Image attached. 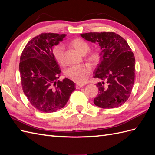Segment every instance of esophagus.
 <instances>
[{
	"instance_id": "esophagus-1",
	"label": "esophagus",
	"mask_w": 155,
	"mask_h": 155,
	"mask_svg": "<svg viewBox=\"0 0 155 155\" xmlns=\"http://www.w3.org/2000/svg\"><path fill=\"white\" fill-rule=\"evenodd\" d=\"M84 84H76L75 85V87H76V89H80V88H81V87H82L83 86H84Z\"/></svg>"
}]
</instances>
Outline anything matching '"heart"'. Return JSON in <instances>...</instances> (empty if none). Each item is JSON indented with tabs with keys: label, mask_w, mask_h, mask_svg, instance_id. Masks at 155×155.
<instances>
[{
	"label": "heart",
	"mask_w": 155,
	"mask_h": 155,
	"mask_svg": "<svg viewBox=\"0 0 155 155\" xmlns=\"http://www.w3.org/2000/svg\"><path fill=\"white\" fill-rule=\"evenodd\" d=\"M69 45L82 55L85 54L90 48L89 44L85 40L80 37L71 40ZM52 52L56 62L61 66L64 65V51L62 45H56L52 48ZM85 59L90 64V65L95 67L99 64L101 61V52L99 50L90 51L85 56ZM91 71V68L89 64H85L73 66L69 68L65 71V75L71 80L80 84L87 80Z\"/></svg>",
	"instance_id": "1"
}]
</instances>
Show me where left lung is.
Masks as SVG:
<instances>
[{
  "label": "left lung",
  "mask_w": 155,
  "mask_h": 155,
  "mask_svg": "<svg viewBox=\"0 0 155 155\" xmlns=\"http://www.w3.org/2000/svg\"><path fill=\"white\" fill-rule=\"evenodd\" d=\"M85 39L101 47V60L94 78L103 80L96 85L99 94L94 104L102 108H114L125 103L135 81V56L126 41L114 32L81 34Z\"/></svg>",
  "instance_id": "8db88e82"
}]
</instances>
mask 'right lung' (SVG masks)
I'll return each mask as SVG.
<instances>
[{"label": "right lung", "instance_id": "right-lung-1", "mask_svg": "<svg viewBox=\"0 0 155 155\" xmlns=\"http://www.w3.org/2000/svg\"><path fill=\"white\" fill-rule=\"evenodd\" d=\"M66 34L43 33L25 45L20 56L19 70L22 89L32 106L43 112H54L62 108L75 89L69 79L58 80L59 65L52 55V47Z\"/></svg>", "mask_w": 155, "mask_h": 155}]
</instances>
